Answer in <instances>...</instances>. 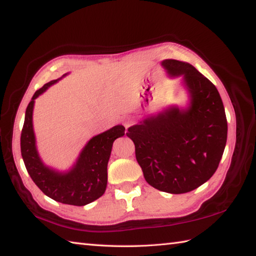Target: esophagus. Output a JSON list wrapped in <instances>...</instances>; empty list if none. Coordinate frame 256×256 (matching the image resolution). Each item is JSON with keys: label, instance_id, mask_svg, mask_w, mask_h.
Returning a JSON list of instances; mask_svg holds the SVG:
<instances>
[{"label": "esophagus", "instance_id": "obj_1", "mask_svg": "<svg viewBox=\"0 0 256 256\" xmlns=\"http://www.w3.org/2000/svg\"><path fill=\"white\" fill-rule=\"evenodd\" d=\"M131 124H132V121H130V120H126V121L124 122V126H125V128H128V126H131Z\"/></svg>", "mask_w": 256, "mask_h": 256}]
</instances>
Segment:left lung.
I'll return each mask as SVG.
<instances>
[{
  "label": "left lung",
  "instance_id": "1",
  "mask_svg": "<svg viewBox=\"0 0 256 256\" xmlns=\"http://www.w3.org/2000/svg\"><path fill=\"white\" fill-rule=\"evenodd\" d=\"M172 77L184 76L190 104L170 106L128 128L145 180L170 194H184L212 177L226 143L228 122L216 86L188 62L166 59Z\"/></svg>",
  "mask_w": 256,
  "mask_h": 256
}]
</instances>
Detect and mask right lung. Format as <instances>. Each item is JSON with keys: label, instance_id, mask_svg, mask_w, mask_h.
I'll list each match as a JSON object with an SVG mask.
<instances>
[{"label": "right lung", "instance_id": "obj_1", "mask_svg": "<svg viewBox=\"0 0 256 256\" xmlns=\"http://www.w3.org/2000/svg\"><path fill=\"white\" fill-rule=\"evenodd\" d=\"M66 76V74H64ZM57 80H52L35 92L25 112L20 134V153L32 182L48 197L72 206H86L104 194L108 184V162L113 142L124 135L123 125L92 138L81 150L74 167L67 172H59L42 162L36 148L32 128V108L36 98Z\"/></svg>", "mask_w": 256, "mask_h": 256}]
</instances>
